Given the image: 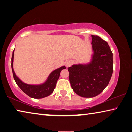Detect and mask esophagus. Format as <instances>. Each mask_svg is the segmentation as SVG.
<instances>
[{"mask_svg":"<svg viewBox=\"0 0 132 132\" xmlns=\"http://www.w3.org/2000/svg\"><path fill=\"white\" fill-rule=\"evenodd\" d=\"M71 64H72V62H71V61H66V66L67 68H68V67L70 66L71 65Z\"/></svg>","mask_w":132,"mask_h":132,"instance_id":"34e87169","label":"esophagus"}]
</instances>
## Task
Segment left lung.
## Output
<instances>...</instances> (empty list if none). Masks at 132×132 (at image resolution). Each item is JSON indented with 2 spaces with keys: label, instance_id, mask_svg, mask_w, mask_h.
Wrapping results in <instances>:
<instances>
[{
  "label": "left lung",
  "instance_id": "obj_1",
  "mask_svg": "<svg viewBox=\"0 0 132 132\" xmlns=\"http://www.w3.org/2000/svg\"><path fill=\"white\" fill-rule=\"evenodd\" d=\"M94 53L87 64L69 67V81L73 91L84 98L100 94L108 86L113 73V53L107 42L91 35Z\"/></svg>",
  "mask_w": 132,
  "mask_h": 132
}]
</instances>
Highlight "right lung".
I'll return each instance as SVG.
<instances>
[{
  "mask_svg": "<svg viewBox=\"0 0 132 132\" xmlns=\"http://www.w3.org/2000/svg\"><path fill=\"white\" fill-rule=\"evenodd\" d=\"M14 51H13L12 57V69L13 75V77L17 86L20 88L21 90L26 93L29 97L35 99H40L46 97H48L53 93L56 87V84L58 79L59 77L60 73L63 70L65 69V66H62L61 68L56 69L53 71L49 76L48 79L44 83L39 85H30L24 83L17 77L13 70V58H14Z\"/></svg>",
  "mask_w": 132,
  "mask_h": 132,
  "instance_id": "1",
  "label": "right lung"
}]
</instances>
